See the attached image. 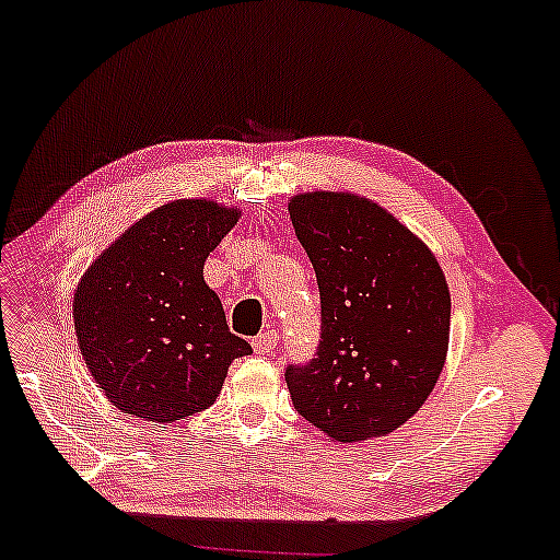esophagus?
Segmentation results:
<instances>
[{
  "mask_svg": "<svg viewBox=\"0 0 560 560\" xmlns=\"http://www.w3.org/2000/svg\"><path fill=\"white\" fill-rule=\"evenodd\" d=\"M278 332H272V330H268V332H260L257 335V338L253 340V348H255V352L257 355H270V352L278 348Z\"/></svg>",
  "mask_w": 560,
  "mask_h": 560,
  "instance_id": "34e87169",
  "label": "esophagus"
}]
</instances>
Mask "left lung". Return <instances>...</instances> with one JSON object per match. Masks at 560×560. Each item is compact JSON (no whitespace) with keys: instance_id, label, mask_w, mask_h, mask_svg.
I'll list each match as a JSON object with an SVG mask.
<instances>
[{"instance_id":"1","label":"left lung","mask_w":560,"mask_h":560,"mask_svg":"<svg viewBox=\"0 0 560 560\" xmlns=\"http://www.w3.org/2000/svg\"><path fill=\"white\" fill-rule=\"evenodd\" d=\"M320 290V346L288 365L292 406L338 443L393 433L433 393L451 335L435 255L388 210L350 192L288 202Z\"/></svg>"}]
</instances>
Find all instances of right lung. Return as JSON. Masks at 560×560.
<instances>
[{
	"label": "right lung",
	"instance_id": "1",
	"mask_svg": "<svg viewBox=\"0 0 560 560\" xmlns=\"http://www.w3.org/2000/svg\"><path fill=\"white\" fill-rule=\"evenodd\" d=\"M237 208L175 200L112 243L74 292V332L94 383L117 410L152 423L210 408L250 342L232 335L202 268Z\"/></svg>",
	"mask_w": 560,
	"mask_h": 560
}]
</instances>
